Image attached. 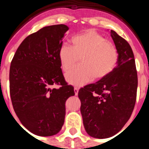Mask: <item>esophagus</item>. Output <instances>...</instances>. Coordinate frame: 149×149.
I'll return each mask as SVG.
<instances>
[{
  "mask_svg": "<svg viewBox=\"0 0 149 149\" xmlns=\"http://www.w3.org/2000/svg\"><path fill=\"white\" fill-rule=\"evenodd\" d=\"M78 92H79V89L77 88V87H75V88H74V93H75V95H76V96L78 95Z\"/></svg>",
  "mask_w": 149,
  "mask_h": 149,
  "instance_id": "1",
  "label": "esophagus"
}]
</instances>
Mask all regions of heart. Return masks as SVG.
<instances>
[{
    "instance_id": "heart-1",
    "label": "heart",
    "mask_w": 149,
    "mask_h": 149,
    "mask_svg": "<svg viewBox=\"0 0 149 149\" xmlns=\"http://www.w3.org/2000/svg\"><path fill=\"white\" fill-rule=\"evenodd\" d=\"M72 47L63 43L58 49V59L64 71L72 68L80 58L81 64L65 74L69 84L80 86L91 79H101L111 73L118 64L115 46L97 31L90 29L72 38Z\"/></svg>"
}]
</instances>
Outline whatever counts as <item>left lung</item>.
<instances>
[{
    "label": "left lung",
    "mask_w": 149,
    "mask_h": 149,
    "mask_svg": "<svg viewBox=\"0 0 149 149\" xmlns=\"http://www.w3.org/2000/svg\"><path fill=\"white\" fill-rule=\"evenodd\" d=\"M118 50L117 66L95 84L79 91L84 127L90 136L107 139L129 120L136 101L138 76L134 53L127 41L110 31Z\"/></svg>",
    "instance_id": "8db88e82"
}]
</instances>
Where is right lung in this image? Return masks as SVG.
Returning a JSON list of instances; mask_svg holds the SVG:
<instances>
[{
  "instance_id": "1",
  "label": "right lung",
  "mask_w": 149,
  "mask_h": 149,
  "mask_svg": "<svg viewBox=\"0 0 149 149\" xmlns=\"http://www.w3.org/2000/svg\"><path fill=\"white\" fill-rule=\"evenodd\" d=\"M65 24L44 27L21 43L10 67V94L22 125L32 134L52 136L64 124L66 100L74 96L61 70L58 49ZM58 84L59 88H52Z\"/></svg>"
}]
</instances>
